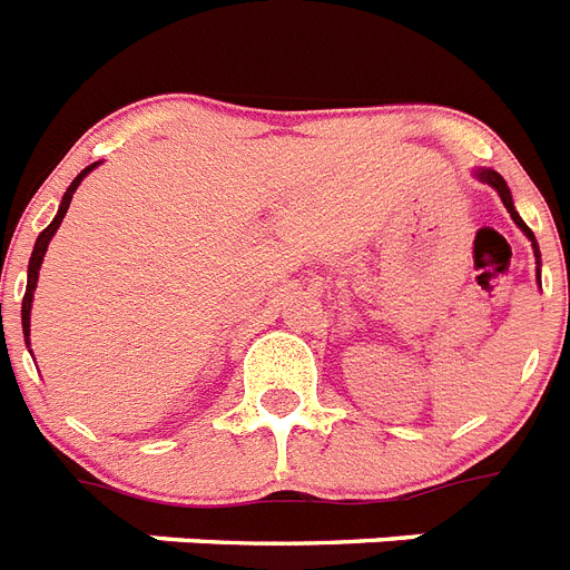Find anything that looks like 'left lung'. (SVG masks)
Returning <instances> with one entry per match:
<instances>
[{
    "instance_id": "1",
    "label": "left lung",
    "mask_w": 570,
    "mask_h": 570,
    "mask_svg": "<svg viewBox=\"0 0 570 570\" xmlns=\"http://www.w3.org/2000/svg\"><path fill=\"white\" fill-rule=\"evenodd\" d=\"M476 176H480V179L485 181V185H491V188L498 190L500 199H503V206H507V212L512 214V220H515L518 226H521V229H523V235H527V238L532 240V249H535V258H539V244H535V235H532L530 226H527V223H523L521 217H518L515 206H512V194H509V188H507V181H503V176H500V173H494V170H476ZM539 285H541V276H539Z\"/></svg>"
}]
</instances>
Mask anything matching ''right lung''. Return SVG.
I'll return each mask as SVG.
<instances>
[{
    "label": "right lung",
    "instance_id": "obj_1",
    "mask_svg": "<svg viewBox=\"0 0 570 570\" xmlns=\"http://www.w3.org/2000/svg\"><path fill=\"white\" fill-rule=\"evenodd\" d=\"M97 164H90V167H85V170L72 179V185L67 188V194H63L61 199V208H58V214H55V220L49 223L47 229L40 232L38 235V244H35V253H31V262H29V285H26V297H22V335L29 338V314H31V297H35V285H38V273H40V264H43V256H47V247L49 240H52V235L58 232V226H61L63 214H67V208H70V199L72 194H76V188L81 185V179L88 176L90 170H94Z\"/></svg>",
    "mask_w": 570,
    "mask_h": 570
}]
</instances>
